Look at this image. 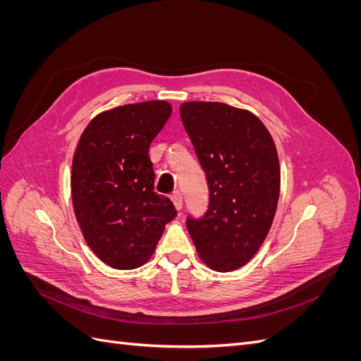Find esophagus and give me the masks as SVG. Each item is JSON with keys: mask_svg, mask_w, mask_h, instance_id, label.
I'll list each match as a JSON object with an SVG mask.
<instances>
[{"mask_svg": "<svg viewBox=\"0 0 361 361\" xmlns=\"http://www.w3.org/2000/svg\"><path fill=\"white\" fill-rule=\"evenodd\" d=\"M171 200H173L174 206H176V209H178V211H180V209H182V203H183L180 191H174V192L171 194Z\"/></svg>", "mask_w": 361, "mask_h": 361, "instance_id": "obj_1", "label": "esophagus"}]
</instances>
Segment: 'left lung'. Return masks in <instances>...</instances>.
Masks as SVG:
<instances>
[{"mask_svg":"<svg viewBox=\"0 0 361 361\" xmlns=\"http://www.w3.org/2000/svg\"><path fill=\"white\" fill-rule=\"evenodd\" d=\"M180 118L209 188L207 211L187 216L204 264L220 272L241 268L269 232L280 194L277 149L250 111L221 102H185Z\"/></svg>","mask_w":361,"mask_h":361,"instance_id":"left-lung-1","label":"left lung"}]
</instances>
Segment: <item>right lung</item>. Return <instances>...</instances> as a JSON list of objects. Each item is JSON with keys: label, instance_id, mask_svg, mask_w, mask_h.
<instances>
[{"label": "right lung", "instance_id": "obj_1", "mask_svg": "<svg viewBox=\"0 0 361 361\" xmlns=\"http://www.w3.org/2000/svg\"><path fill=\"white\" fill-rule=\"evenodd\" d=\"M171 114L166 101L129 104L87 125L72 162V202L85 243L106 265L134 269L178 215L155 191L149 147Z\"/></svg>", "mask_w": 361, "mask_h": 361}]
</instances>
